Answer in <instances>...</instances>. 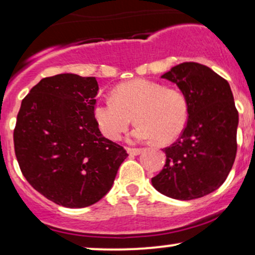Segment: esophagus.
Listing matches in <instances>:
<instances>
[{
    "mask_svg": "<svg viewBox=\"0 0 255 255\" xmlns=\"http://www.w3.org/2000/svg\"><path fill=\"white\" fill-rule=\"evenodd\" d=\"M128 153L129 154H133V156H137V154H140L142 152V148H133V147H128L127 148Z\"/></svg>",
    "mask_w": 255,
    "mask_h": 255,
    "instance_id": "34e87169",
    "label": "esophagus"
}]
</instances>
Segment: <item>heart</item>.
Listing matches in <instances>:
<instances>
[{
  "mask_svg": "<svg viewBox=\"0 0 255 255\" xmlns=\"http://www.w3.org/2000/svg\"><path fill=\"white\" fill-rule=\"evenodd\" d=\"M114 97L95 102L93 115L105 136L119 140L135 114L133 140L170 142L180 135L188 120L189 105L181 91L156 81L135 79L114 89Z\"/></svg>",
  "mask_w": 255,
  "mask_h": 255,
  "instance_id": "1",
  "label": "heart"
}]
</instances>
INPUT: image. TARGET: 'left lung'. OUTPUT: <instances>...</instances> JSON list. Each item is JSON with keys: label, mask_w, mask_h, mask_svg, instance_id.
I'll return each instance as SVG.
<instances>
[{"label": "left lung", "mask_w": 255, "mask_h": 255, "mask_svg": "<svg viewBox=\"0 0 255 255\" xmlns=\"http://www.w3.org/2000/svg\"><path fill=\"white\" fill-rule=\"evenodd\" d=\"M162 78L182 91L189 114L180 137L163 148L165 164L151 182L166 197L193 200L227 180L238 151L239 111L229 83L204 64H177Z\"/></svg>", "instance_id": "1"}]
</instances>
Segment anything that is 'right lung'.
<instances>
[{"mask_svg": "<svg viewBox=\"0 0 255 255\" xmlns=\"http://www.w3.org/2000/svg\"><path fill=\"white\" fill-rule=\"evenodd\" d=\"M95 77L44 78L22 99L14 150L27 182L52 203L93 205L109 192L127 151L102 135L93 115Z\"/></svg>", "mask_w": 255, "mask_h": 255, "instance_id": "add662e5", "label": "right lung"}]
</instances>
